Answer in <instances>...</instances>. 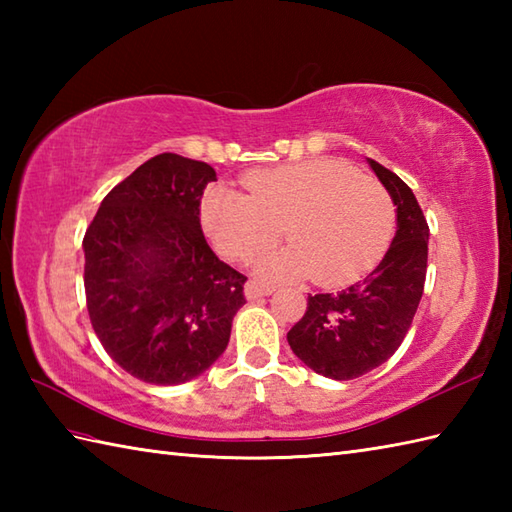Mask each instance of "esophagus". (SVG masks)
Wrapping results in <instances>:
<instances>
[{
    "label": "esophagus",
    "mask_w": 512,
    "mask_h": 512,
    "mask_svg": "<svg viewBox=\"0 0 512 512\" xmlns=\"http://www.w3.org/2000/svg\"><path fill=\"white\" fill-rule=\"evenodd\" d=\"M270 292H273V288L270 286H264V284H257V281H248L246 288H244V295L248 301H255V299H262V297H268Z\"/></svg>",
    "instance_id": "34e87169"
}]
</instances>
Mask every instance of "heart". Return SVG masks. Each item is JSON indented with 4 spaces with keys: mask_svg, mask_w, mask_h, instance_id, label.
Returning a JSON list of instances; mask_svg holds the SVG:
<instances>
[{
    "mask_svg": "<svg viewBox=\"0 0 512 512\" xmlns=\"http://www.w3.org/2000/svg\"><path fill=\"white\" fill-rule=\"evenodd\" d=\"M244 193L209 187L200 224L217 253L250 262L286 231L290 246L259 264L264 277H310L343 286L367 275L389 248L396 206L376 178L341 160H306L259 169Z\"/></svg>",
    "mask_w": 512,
    "mask_h": 512,
    "instance_id": "1",
    "label": "heart"
}]
</instances>
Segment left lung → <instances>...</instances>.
<instances>
[{"mask_svg": "<svg viewBox=\"0 0 512 512\" xmlns=\"http://www.w3.org/2000/svg\"><path fill=\"white\" fill-rule=\"evenodd\" d=\"M396 204V235L380 264L341 292L310 295L288 343L314 372L352 380L389 361L405 341L427 277L429 226L416 195L394 171L367 158Z\"/></svg>", "mask_w": 512, "mask_h": 512, "instance_id": "8db88e82", "label": "left lung"}]
</instances>
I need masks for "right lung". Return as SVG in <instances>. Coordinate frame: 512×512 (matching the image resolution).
<instances>
[{
    "label": "right lung",
    "mask_w": 512,
    "mask_h": 512,
    "mask_svg": "<svg viewBox=\"0 0 512 512\" xmlns=\"http://www.w3.org/2000/svg\"><path fill=\"white\" fill-rule=\"evenodd\" d=\"M217 180L206 162L160 154L105 195L83 237L85 299L105 352L151 385L204 374L226 350L246 277L200 226Z\"/></svg>",
    "instance_id": "right-lung-1"
}]
</instances>
